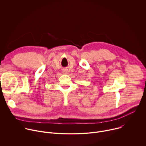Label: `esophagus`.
I'll return each instance as SVG.
<instances>
[{
    "instance_id": "obj_1",
    "label": "esophagus",
    "mask_w": 146,
    "mask_h": 146,
    "mask_svg": "<svg viewBox=\"0 0 146 146\" xmlns=\"http://www.w3.org/2000/svg\"><path fill=\"white\" fill-rule=\"evenodd\" d=\"M63 72H64V73H65V74H68V72L67 70H64Z\"/></svg>"
}]
</instances>
